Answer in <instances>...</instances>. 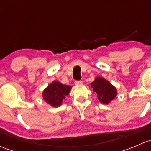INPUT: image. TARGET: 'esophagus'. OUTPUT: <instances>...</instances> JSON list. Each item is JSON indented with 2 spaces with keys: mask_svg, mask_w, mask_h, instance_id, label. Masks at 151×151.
Masks as SVG:
<instances>
[{
  "mask_svg": "<svg viewBox=\"0 0 151 151\" xmlns=\"http://www.w3.org/2000/svg\"><path fill=\"white\" fill-rule=\"evenodd\" d=\"M74 83H75L76 85H81L82 83H83V82H82L81 80H76V81L74 82Z\"/></svg>",
  "mask_w": 151,
  "mask_h": 151,
  "instance_id": "1",
  "label": "esophagus"
}]
</instances>
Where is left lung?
<instances>
[{"label": "left lung", "mask_w": 151, "mask_h": 151, "mask_svg": "<svg viewBox=\"0 0 151 151\" xmlns=\"http://www.w3.org/2000/svg\"><path fill=\"white\" fill-rule=\"evenodd\" d=\"M91 88L98 94V99L103 104H108L117 95L116 89L107 80L101 77H96L91 83Z\"/></svg>", "instance_id": "1"}]
</instances>
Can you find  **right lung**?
<instances>
[{
    "label": "right lung",
    "instance_id": "1",
    "mask_svg": "<svg viewBox=\"0 0 151 151\" xmlns=\"http://www.w3.org/2000/svg\"><path fill=\"white\" fill-rule=\"evenodd\" d=\"M71 87L63 85L58 81H54L43 92V98L47 103L52 106H59L68 95Z\"/></svg>",
    "mask_w": 151,
    "mask_h": 151
}]
</instances>
